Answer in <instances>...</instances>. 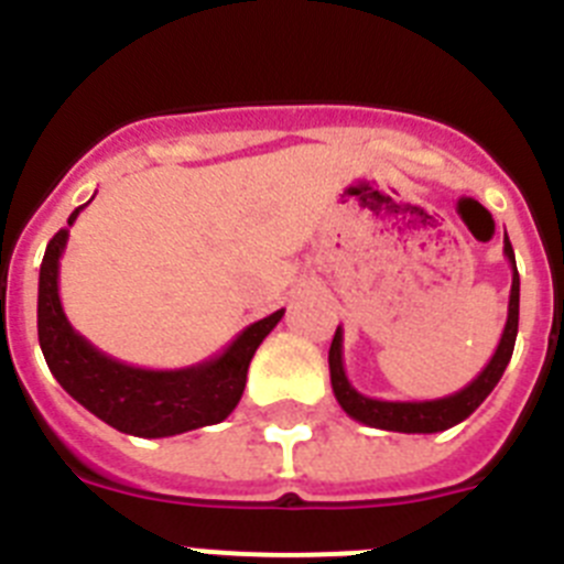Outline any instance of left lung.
<instances>
[{
	"label": "left lung",
	"mask_w": 564,
	"mask_h": 564,
	"mask_svg": "<svg viewBox=\"0 0 564 564\" xmlns=\"http://www.w3.org/2000/svg\"><path fill=\"white\" fill-rule=\"evenodd\" d=\"M502 253H506L508 265H511V296H508V318L502 327L500 344H497L491 361L482 367L480 376L471 383H466L463 390L452 392L446 398H432V401H381V398L361 395L350 383L347 372H344V330L336 327V336L330 344V383L333 395H336L338 406H341L352 421L372 426V430L387 432H406V435H432V432H443L455 426V423L466 421L471 412L480 406L488 398V392L495 390L497 381L506 372L511 352H514L517 341V325H520V273H517L514 248L508 242V234L502 239Z\"/></svg>",
	"instance_id": "obj_1"
}]
</instances>
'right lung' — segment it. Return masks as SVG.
Listing matches in <instances>:
<instances>
[{
	"mask_svg": "<svg viewBox=\"0 0 564 564\" xmlns=\"http://www.w3.org/2000/svg\"><path fill=\"white\" fill-rule=\"evenodd\" d=\"M84 206L69 214L67 228L50 239L39 271V344L50 372L84 410L123 435L172 437L226 421L246 390L253 352L285 311L259 318L223 352L181 370H147L107 356L69 325L58 296V265L69 226Z\"/></svg>",
	"mask_w": 564,
	"mask_h": 564,
	"instance_id": "add662e5",
	"label": "right lung"
}]
</instances>
